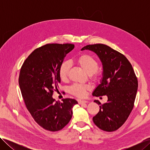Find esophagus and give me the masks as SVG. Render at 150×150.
<instances>
[{
  "label": "esophagus",
  "instance_id": "obj_1",
  "mask_svg": "<svg viewBox=\"0 0 150 150\" xmlns=\"http://www.w3.org/2000/svg\"><path fill=\"white\" fill-rule=\"evenodd\" d=\"M78 104H84V103H87V101H86L80 100V99H79V100H78Z\"/></svg>",
  "mask_w": 150,
  "mask_h": 150
}]
</instances>
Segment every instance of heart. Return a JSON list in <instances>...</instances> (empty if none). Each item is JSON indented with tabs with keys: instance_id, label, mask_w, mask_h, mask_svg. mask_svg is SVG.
<instances>
[{
	"instance_id": "heart-1",
	"label": "heart",
	"mask_w": 150,
	"mask_h": 150,
	"mask_svg": "<svg viewBox=\"0 0 150 150\" xmlns=\"http://www.w3.org/2000/svg\"><path fill=\"white\" fill-rule=\"evenodd\" d=\"M76 63L89 75L94 74L97 71L99 67L98 62L95 59L89 55V54H82L76 59ZM70 68L69 62H64L61 65L59 69L58 74L61 81H65L68 77V72ZM94 79L97 78V76H94ZM90 89L88 85H83L80 84H74L72 85L69 88V91L71 94L78 98H84L86 91Z\"/></svg>"
}]
</instances>
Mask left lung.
<instances>
[{"label":"left lung","mask_w":150,"mask_h":150,"mask_svg":"<svg viewBox=\"0 0 150 150\" xmlns=\"http://www.w3.org/2000/svg\"><path fill=\"white\" fill-rule=\"evenodd\" d=\"M96 53L103 64V78L93 93L99 97L106 95L108 101L93 117L101 129L111 132L119 129L132 111L138 90V79L131 63L123 54L105 44L87 45L81 49Z\"/></svg>","instance_id":"left-lung-1"}]
</instances>
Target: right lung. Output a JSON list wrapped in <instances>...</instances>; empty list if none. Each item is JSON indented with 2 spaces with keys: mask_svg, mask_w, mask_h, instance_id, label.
Listing matches in <instances>:
<instances>
[{
  "mask_svg": "<svg viewBox=\"0 0 150 150\" xmlns=\"http://www.w3.org/2000/svg\"><path fill=\"white\" fill-rule=\"evenodd\" d=\"M74 48L72 44H47L35 49L22 64L19 84L24 103L35 121L44 129L57 131L66 126L78 102L52 98L61 79L59 69L66 54Z\"/></svg>",
  "mask_w": 150,
  "mask_h": 150,
  "instance_id": "right-lung-1",
  "label": "right lung"
}]
</instances>
